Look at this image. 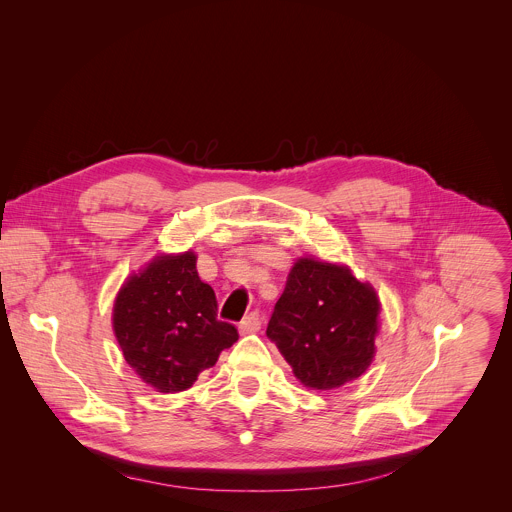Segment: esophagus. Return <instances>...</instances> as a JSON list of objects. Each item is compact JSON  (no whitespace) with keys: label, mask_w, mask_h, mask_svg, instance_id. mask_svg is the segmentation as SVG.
I'll list each match as a JSON object with an SVG mask.
<instances>
[{"label":"esophagus","mask_w":512,"mask_h":512,"mask_svg":"<svg viewBox=\"0 0 512 512\" xmlns=\"http://www.w3.org/2000/svg\"><path fill=\"white\" fill-rule=\"evenodd\" d=\"M261 329V315L259 311H251L241 323H239V331L245 335V333H255Z\"/></svg>","instance_id":"1"}]
</instances>
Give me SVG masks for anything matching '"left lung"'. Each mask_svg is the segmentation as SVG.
I'll return each instance as SVG.
<instances>
[{"label": "left lung", "instance_id": "obj_1", "mask_svg": "<svg viewBox=\"0 0 512 512\" xmlns=\"http://www.w3.org/2000/svg\"><path fill=\"white\" fill-rule=\"evenodd\" d=\"M380 301L344 265L299 259L267 325V337L315 390L360 378L374 360Z\"/></svg>", "mask_w": 512, "mask_h": 512}]
</instances>
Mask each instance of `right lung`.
<instances>
[{
  "label": "right lung",
  "mask_w": 512,
  "mask_h": 512,
  "mask_svg": "<svg viewBox=\"0 0 512 512\" xmlns=\"http://www.w3.org/2000/svg\"><path fill=\"white\" fill-rule=\"evenodd\" d=\"M114 335L128 366L154 390L191 388L237 339L217 319V297L197 273V255H158L122 285L112 313Z\"/></svg>",
  "instance_id": "right-lung-1"
}]
</instances>
